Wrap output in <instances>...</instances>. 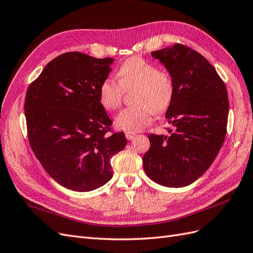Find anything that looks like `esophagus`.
<instances>
[{"label": "esophagus", "mask_w": 253, "mask_h": 253, "mask_svg": "<svg viewBox=\"0 0 253 253\" xmlns=\"http://www.w3.org/2000/svg\"><path fill=\"white\" fill-rule=\"evenodd\" d=\"M125 134H126V139H127V140H132V139H134V138H135V136H136V134H135L134 132H128V131H126Z\"/></svg>", "instance_id": "obj_1"}]
</instances>
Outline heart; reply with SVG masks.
Instances as JSON below:
<instances>
[{
  "label": "heart",
  "instance_id": "heart-1",
  "mask_svg": "<svg viewBox=\"0 0 253 253\" xmlns=\"http://www.w3.org/2000/svg\"><path fill=\"white\" fill-rule=\"evenodd\" d=\"M118 81L108 77L98 89L99 102L109 112L120 108L126 91H133V106L122 110L115 119L117 127L139 132L151 124L153 113L163 114L174 97L171 75L140 57L126 60L118 70Z\"/></svg>",
  "mask_w": 253,
  "mask_h": 253
}]
</instances>
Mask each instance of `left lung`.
Segmentation results:
<instances>
[{"instance_id": "obj_1", "label": "left lung", "mask_w": 253, "mask_h": 253, "mask_svg": "<svg viewBox=\"0 0 253 253\" xmlns=\"http://www.w3.org/2000/svg\"><path fill=\"white\" fill-rule=\"evenodd\" d=\"M174 82L166 118L170 136L150 134L143 169L159 185L186 187L208 170L224 143L229 113L224 81L208 60L182 44L152 51ZM170 128V127H169Z\"/></svg>"}]
</instances>
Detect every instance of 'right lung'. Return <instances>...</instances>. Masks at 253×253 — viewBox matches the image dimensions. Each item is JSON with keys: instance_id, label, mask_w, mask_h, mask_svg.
Returning a JSON list of instances; mask_svg holds the SVG:
<instances>
[{"instance_id": "obj_1", "label": "right lung", "mask_w": 253, "mask_h": 253, "mask_svg": "<svg viewBox=\"0 0 253 253\" xmlns=\"http://www.w3.org/2000/svg\"><path fill=\"white\" fill-rule=\"evenodd\" d=\"M113 62L79 51L62 53L26 91L30 148L52 179L78 192L108 182L111 158L126 144L124 132H112L113 121L99 102V86Z\"/></svg>"}]
</instances>
